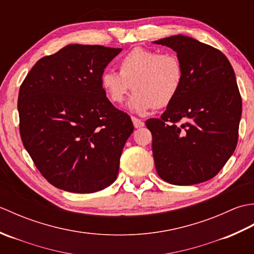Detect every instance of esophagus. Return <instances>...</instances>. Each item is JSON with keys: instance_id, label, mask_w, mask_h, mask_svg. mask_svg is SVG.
I'll return each mask as SVG.
<instances>
[{"instance_id": "34e87169", "label": "esophagus", "mask_w": 254, "mask_h": 254, "mask_svg": "<svg viewBox=\"0 0 254 254\" xmlns=\"http://www.w3.org/2000/svg\"><path fill=\"white\" fill-rule=\"evenodd\" d=\"M132 122H133V126L135 128H139V127H144V122L135 117H132Z\"/></svg>"}]
</instances>
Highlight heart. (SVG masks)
I'll list each match as a JSON object with an SVG mask.
<instances>
[{
    "label": "heart",
    "instance_id": "b5f03b06",
    "mask_svg": "<svg viewBox=\"0 0 254 254\" xmlns=\"http://www.w3.org/2000/svg\"><path fill=\"white\" fill-rule=\"evenodd\" d=\"M183 76L177 56L136 47L121 58L119 73L107 71L101 75L100 85L107 98L116 105L122 104L132 87L135 94L128 108L144 115L153 108L168 107L179 94Z\"/></svg>",
    "mask_w": 254,
    "mask_h": 254
}]
</instances>
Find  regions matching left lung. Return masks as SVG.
Returning <instances> with one entry per match:
<instances>
[{"instance_id": "1", "label": "left lung", "mask_w": 254, "mask_h": 254, "mask_svg": "<svg viewBox=\"0 0 254 254\" xmlns=\"http://www.w3.org/2000/svg\"><path fill=\"white\" fill-rule=\"evenodd\" d=\"M177 52L183 82L159 119H148L155 167L161 179L191 186L216 176L238 142L242 101L236 75L219 50L177 35L154 41Z\"/></svg>"}]
</instances>
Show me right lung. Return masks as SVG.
<instances>
[{"label": "right lung", "mask_w": 254, "mask_h": 254, "mask_svg": "<svg viewBox=\"0 0 254 254\" xmlns=\"http://www.w3.org/2000/svg\"><path fill=\"white\" fill-rule=\"evenodd\" d=\"M122 49L68 45L40 59L18 94L20 137L52 186L93 193L117 179L134 127L101 88L106 66Z\"/></svg>", "instance_id": "1"}]
</instances>
